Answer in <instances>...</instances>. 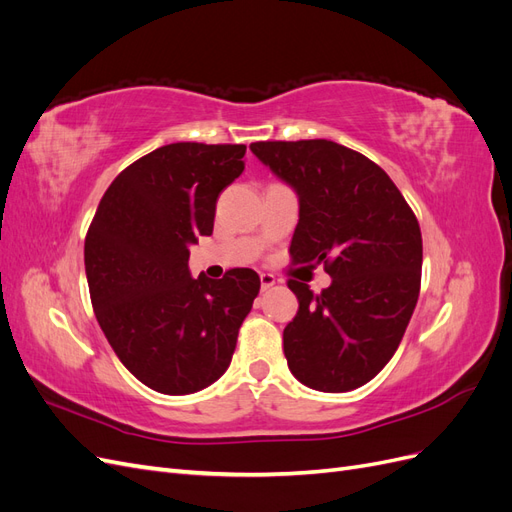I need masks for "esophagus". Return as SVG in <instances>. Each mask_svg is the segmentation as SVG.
Here are the masks:
<instances>
[{
	"label": "esophagus",
	"instance_id": "34e87169",
	"mask_svg": "<svg viewBox=\"0 0 512 512\" xmlns=\"http://www.w3.org/2000/svg\"><path fill=\"white\" fill-rule=\"evenodd\" d=\"M275 282H277L275 275H271V273H260V286H262V290H269Z\"/></svg>",
	"mask_w": 512,
	"mask_h": 512
}]
</instances>
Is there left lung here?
Returning <instances> with one entry per match:
<instances>
[{"instance_id":"1","label":"left lung","mask_w":512,"mask_h":512,"mask_svg":"<svg viewBox=\"0 0 512 512\" xmlns=\"http://www.w3.org/2000/svg\"><path fill=\"white\" fill-rule=\"evenodd\" d=\"M299 196L290 258L322 262L320 294L288 280L299 312L284 329L292 376L309 389H359L391 361L421 292L423 239L406 198L363 153L324 138L252 143Z\"/></svg>"}]
</instances>
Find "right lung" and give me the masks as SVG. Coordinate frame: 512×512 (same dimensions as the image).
<instances>
[{"label":"right lung","mask_w":512,"mask_h":512,"mask_svg":"<svg viewBox=\"0 0 512 512\" xmlns=\"http://www.w3.org/2000/svg\"><path fill=\"white\" fill-rule=\"evenodd\" d=\"M245 145L173 143L123 168L85 237L100 329L134 378L164 395L196 393L230 365L258 297L252 269L190 275L188 245L213 232L220 192L245 168Z\"/></svg>","instance_id":"1"}]
</instances>
